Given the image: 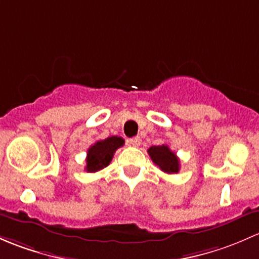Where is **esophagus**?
I'll list each match as a JSON object with an SVG mask.
<instances>
[{
    "mask_svg": "<svg viewBox=\"0 0 259 259\" xmlns=\"http://www.w3.org/2000/svg\"><path fill=\"white\" fill-rule=\"evenodd\" d=\"M128 143L131 146H133V147H138V146L141 145V138L140 137H133V138H130L128 140Z\"/></svg>",
    "mask_w": 259,
    "mask_h": 259,
    "instance_id": "34e87169",
    "label": "esophagus"
}]
</instances>
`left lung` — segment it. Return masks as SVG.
Returning a JSON list of instances; mask_svg holds the SVG:
<instances>
[{
  "label": "left lung",
  "mask_w": 259,
  "mask_h": 259,
  "mask_svg": "<svg viewBox=\"0 0 259 259\" xmlns=\"http://www.w3.org/2000/svg\"><path fill=\"white\" fill-rule=\"evenodd\" d=\"M148 154L153 163L157 164L163 172L172 175L180 170V159L175 152L170 151L168 146H152L148 149Z\"/></svg>",
  "instance_id": "obj_1"
}]
</instances>
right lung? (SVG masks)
Listing matches in <instances>:
<instances>
[{
  "mask_svg": "<svg viewBox=\"0 0 259 259\" xmlns=\"http://www.w3.org/2000/svg\"><path fill=\"white\" fill-rule=\"evenodd\" d=\"M124 140L122 137L112 136L106 140L97 141L95 145H92L87 151L86 158V169L87 172H97L103 169L111 163L113 158L114 152L119 147H122Z\"/></svg>",
  "mask_w": 259,
  "mask_h": 259,
  "instance_id": "obj_1",
  "label": "right lung"
}]
</instances>
